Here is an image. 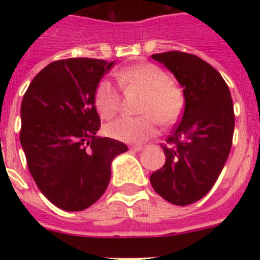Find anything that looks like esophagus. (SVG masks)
Returning <instances> with one entry per match:
<instances>
[{"instance_id":"34e87169","label":"esophagus","mask_w":260,"mask_h":260,"mask_svg":"<svg viewBox=\"0 0 260 260\" xmlns=\"http://www.w3.org/2000/svg\"><path fill=\"white\" fill-rule=\"evenodd\" d=\"M142 148H143V146H141V144H134V146H130V150L133 151H142Z\"/></svg>"}]
</instances>
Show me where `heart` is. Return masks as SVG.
Returning <instances> with one entry per match:
<instances>
[{"instance_id": "obj_1", "label": "heart", "mask_w": 260, "mask_h": 260, "mask_svg": "<svg viewBox=\"0 0 260 260\" xmlns=\"http://www.w3.org/2000/svg\"><path fill=\"white\" fill-rule=\"evenodd\" d=\"M118 82L127 91L143 93L141 113L123 116L108 123L109 137L125 143H142L157 134L158 123L173 125L182 114L185 98L181 88L171 82L162 69L152 63H137L117 73ZM121 95L112 82L104 79L95 91V107L103 118H112L118 112Z\"/></svg>"}]
</instances>
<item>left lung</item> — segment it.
I'll use <instances>...</instances> for the list:
<instances>
[{"mask_svg":"<svg viewBox=\"0 0 260 260\" xmlns=\"http://www.w3.org/2000/svg\"><path fill=\"white\" fill-rule=\"evenodd\" d=\"M183 88L185 109L180 123L162 146L165 164L150 177L160 197L176 206H187L207 194L219 178L234 132L231 91L217 70L194 54H152Z\"/></svg>","mask_w":260,"mask_h":260,"instance_id":"left-lung-1","label":"left lung"}]
</instances>
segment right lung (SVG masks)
<instances>
[{"mask_svg":"<svg viewBox=\"0 0 260 260\" xmlns=\"http://www.w3.org/2000/svg\"><path fill=\"white\" fill-rule=\"evenodd\" d=\"M113 62L95 58L54 61L32 79L20 107V144L31 176L61 210L83 211L102 198L110 164L126 144L96 135L99 82Z\"/></svg>","mask_w":260,"mask_h":260,"instance_id":"add662e5","label":"right lung"}]
</instances>
